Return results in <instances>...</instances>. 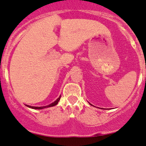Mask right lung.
I'll return each mask as SVG.
<instances>
[{
	"instance_id": "add662e5",
	"label": "right lung",
	"mask_w": 146,
	"mask_h": 146,
	"mask_svg": "<svg viewBox=\"0 0 146 146\" xmlns=\"http://www.w3.org/2000/svg\"><path fill=\"white\" fill-rule=\"evenodd\" d=\"M60 97H61V96H60L58 98V99H56V101L54 102V103H51L50 105H47V106H43V107H33V106H30V105H26V106L29 107V108H30L35 109V110H41V109H43V108H50V107H53V106H55L56 105L58 104V101H60Z\"/></svg>"
}]
</instances>
